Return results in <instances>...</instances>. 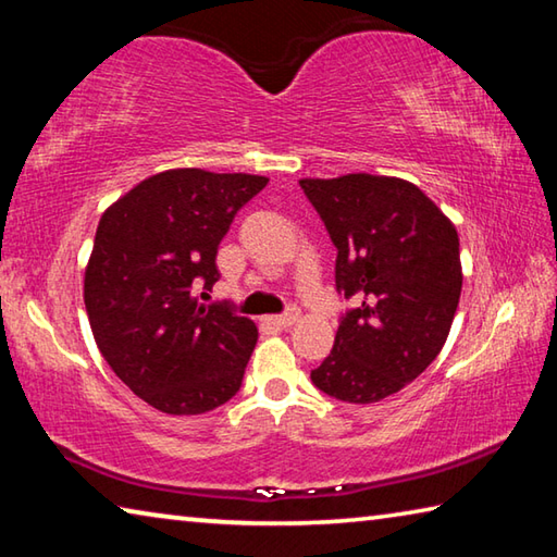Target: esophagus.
Listing matches in <instances>:
<instances>
[{"label": "esophagus", "instance_id": "1", "mask_svg": "<svg viewBox=\"0 0 557 557\" xmlns=\"http://www.w3.org/2000/svg\"><path fill=\"white\" fill-rule=\"evenodd\" d=\"M299 322V309H287L285 314H277V317H268L265 319V324H270V326H277V329H289L292 324H297Z\"/></svg>", "mask_w": 557, "mask_h": 557}]
</instances>
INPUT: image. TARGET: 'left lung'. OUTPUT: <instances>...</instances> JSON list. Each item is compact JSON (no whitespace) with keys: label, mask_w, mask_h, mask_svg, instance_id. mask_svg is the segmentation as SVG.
<instances>
[{"label":"left lung","mask_w":557,"mask_h":557,"mask_svg":"<svg viewBox=\"0 0 557 557\" xmlns=\"http://www.w3.org/2000/svg\"><path fill=\"white\" fill-rule=\"evenodd\" d=\"M299 186L336 245V289L358 299L312 383L336 400L379 403L447 342L461 295L457 228L405 178L346 174Z\"/></svg>","instance_id":"obj_1"}]
</instances>
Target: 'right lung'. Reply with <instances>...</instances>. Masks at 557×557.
Returning <instances> with one entry per match:
<instances>
[{"mask_svg":"<svg viewBox=\"0 0 557 557\" xmlns=\"http://www.w3.org/2000/svg\"><path fill=\"white\" fill-rule=\"evenodd\" d=\"M268 178L169 169L102 213L86 268L88 322L127 388L166 414H201L240 391L258 326L194 289L219 280L215 252Z\"/></svg>","mask_w":557,"mask_h":557,"instance_id":"add662e5","label":"right lung"}]
</instances>
